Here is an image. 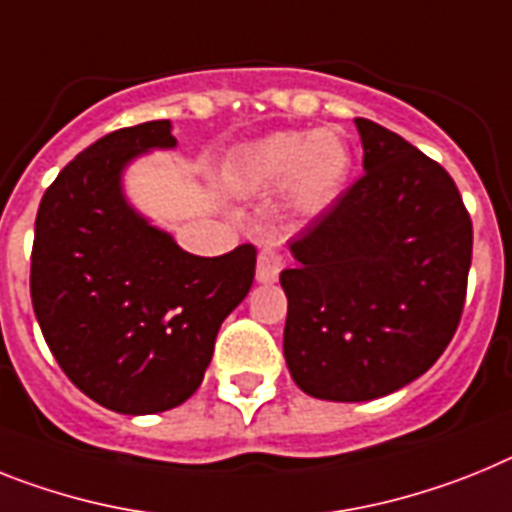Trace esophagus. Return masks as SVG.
Instances as JSON below:
<instances>
[{"label":"esophagus","mask_w":512,"mask_h":512,"mask_svg":"<svg viewBox=\"0 0 512 512\" xmlns=\"http://www.w3.org/2000/svg\"><path fill=\"white\" fill-rule=\"evenodd\" d=\"M282 266H285L282 251H279L274 243L264 246L259 253V261H256V282H261V285H272V282H277Z\"/></svg>","instance_id":"obj_1"}]
</instances>
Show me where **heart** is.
Segmentation results:
<instances>
[{
    "mask_svg": "<svg viewBox=\"0 0 512 512\" xmlns=\"http://www.w3.org/2000/svg\"><path fill=\"white\" fill-rule=\"evenodd\" d=\"M349 173V150L331 129L272 131L246 144L227 168L240 196H264L285 183L287 204L313 214L339 194Z\"/></svg>",
    "mask_w": 512,
    "mask_h": 512,
    "instance_id": "1",
    "label": "heart"
}]
</instances>
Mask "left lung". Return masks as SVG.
Segmentation results:
<instances>
[{
  "mask_svg": "<svg viewBox=\"0 0 512 512\" xmlns=\"http://www.w3.org/2000/svg\"><path fill=\"white\" fill-rule=\"evenodd\" d=\"M365 176L295 240L285 360L313 399L370 401L435 365L453 339L471 220L453 178L404 137L355 119Z\"/></svg>",
  "mask_w": 512,
  "mask_h": 512,
  "instance_id": "left-lung-1",
  "label": "left lung"
}]
</instances>
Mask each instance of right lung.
<instances>
[{
  "label": "right lung",
  "mask_w": 512,
  "mask_h": 512,
  "mask_svg": "<svg viewBox=\"0 0 512 512\" xmlns=\"http://www.w3.org/2000/svg\"><path fill=\"white\" fill-rule=\"evenodd\" d=\"M176 144L170 121L111 131L61 170L36 217L30 298L43 339L85 396L131 417L202 386L256 272L251 243L194 256L129 204L124 170Z\"/></svg>",
  "instance_id": "add662e5"
}]
</instances>
